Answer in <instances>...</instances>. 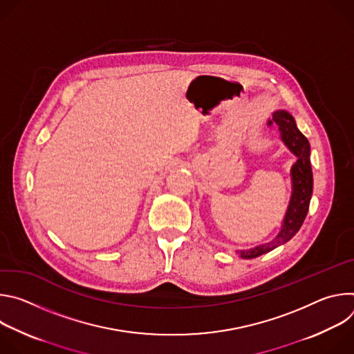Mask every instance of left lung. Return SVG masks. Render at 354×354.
I'll return each instance as SVG.
<instances>
[{"mask_svg":"<svg viewBox=\"0 0 354 354\" xmlns=\"http://www.w3.org/2000/svg\"><path fill=\"white\" fill-rule=\"evenodd\" d=\"M279 127L280 138L284 145L290 149V153L295 156L297 161L292 164L290 176H291V196L287 206V212L283 218L281 228L279 230L277 235L262 245L236 250V254L242 259H254L261 255L268 254V252L276 249L277 246L288 242L301 228L304 223L308 209L310 201L313 196L314 187V178H313V168H311V147L307 137L302 134L291 113L287 111L279 109L273 112L272 122Z\"/></svg>","mask_w":354,"mask_h":354,"instance_id":"left-lung-1","label":"left lung"}]
</instances>
